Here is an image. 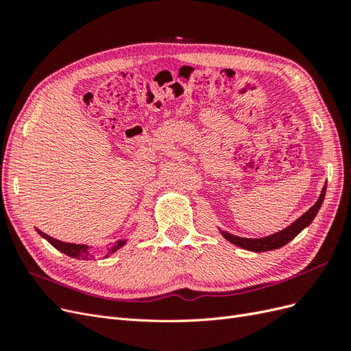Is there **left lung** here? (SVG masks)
Wrapping results in <instances>:
<instances>
[{"label":"left lung","mask_w":351,"mask_h":351,"mask_svg":"<svg viewBox=\"0 0 351 351\" xmlns=\"http://www.w3.org/2000/svg\"><path fill=\"white\" fill-rule=\"evenodd\" d=\"M325 192H326V186H324L319 199L316 200V204L309 210L304 212V214L299 219H295L291 226H289L278 232H275V234H272V236L262 237V239H244V237L232 236L227 231H221V234L224 236V239H227L230 243L236 244V246H240L241 249L252 250V252H268V250H274V249H280L284 246V244L293 240L303 228H306L313 221V218L317 214V210L321 209V205H322L324 197H325Z\"/></svg>","instance_id":"obj_1"}]
</instances>
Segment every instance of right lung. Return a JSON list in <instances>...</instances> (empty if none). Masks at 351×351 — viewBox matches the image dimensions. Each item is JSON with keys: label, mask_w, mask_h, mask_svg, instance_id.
Listing matches in <instances>:
<instances>
[{"label": "right lung", "mask_w": 351, "mask_h": 351, "mask_svg": "<svg viewBox=\"0 0 351 351\" xmlns=\"http://www.w3.org/2000/svg\"><path fill=\"white\" fill-rule=\"evenodd\" d=\"M39 234L44 237L45 240H48L52 246H54L57 250L66 253L67 256L71 258H76V259H88L89 258V247L86 244H74V243H64V241H60L57 239H52L51 236L45 234V232H42L40 230H36ZM125 244V240H119L114 243V246L110 249V253H114L119 250L120 247H123Z\"/></svg>", "instance_id": "add662e5"}]
</instances>
